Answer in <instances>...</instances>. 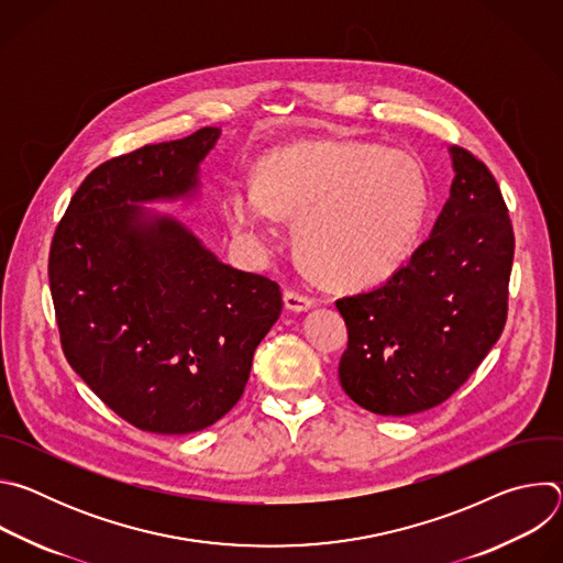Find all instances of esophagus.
Wrapping results in <instances>:
<instances>
[{
  "label": "esophagus",
  "instance_id": "34e87169",
  "mask_svg": "<svg viewBox=\"0 0 563 563\" xmlns=\"http://www.w3.org/2000/svg\"><path fill=\"white\" fill-rule=\"evenodd\" d=\"M283 300H285V307L291 309V311H307V309L313 307V298H309L300 291H294V289H287Z\"/></svg>",
  "mask_w": 563,
  "mask_h": 563
}]
</instances>
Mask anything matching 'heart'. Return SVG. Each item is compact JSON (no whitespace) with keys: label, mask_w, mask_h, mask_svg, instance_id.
Listing matches in <instances>:
<instances>
[{"label":"heart","mask_w":563,"mask_h":563,"mask_svg":"<svg viewBox=\"0 0 563 563\" xmlns=\"http://www.w3.org/2000/svg\"><path fill=\"white\" fill-rule=\"evenodd\" d=\"M428 202L426 172L404 148L298 142L261 157L254 187L227 185L222 211L258 240L272 216L296 218V247L311 274L339 289H365L408 263Z\"/></svg>","instance_id":"obj_1"}]
</instances>
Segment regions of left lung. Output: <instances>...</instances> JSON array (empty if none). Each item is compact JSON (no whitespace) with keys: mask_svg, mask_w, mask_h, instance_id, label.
Here are the masks:
<instances>
[{"mask_svg":"<svg viewBox=\"0 0 563 563\" xmlns=\"http://www.w3.org/2000/svg\"><path fill=\"white\" fill-rule=\"evenodd\" d=\"M454 180L430 238L380 287L336 300L339 378L361 408L408 417L450 398L499 341L515 233L490 169L450 146Z\"/></svg>","mask_w":563,"mask_h":563,"instance_id":"1","label":"left lung"}]
</instances>
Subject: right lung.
Instances as JSON below:
<instances>
[{"label": "right lung", "mask_w": 563, "mask_h": 563, "mask_svg": "<svg viewBox=\"0 0 563 563\" xmlns=\"http://www.w3.org/2000/svg\"><path fill=\"white\" fill-rule=\"evenodd\" d=\"M220 137L205 126L109 159L59 220L48 280L70 367L131 426L189 434L243 396L280 287L224 265L180 220L144 205L194 200Z\"/></svg>", "instance_id": "obj_1"}]
</instances>
